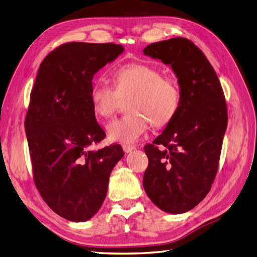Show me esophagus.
<instances>
[{"label":"esophagus","mask_w":257,"mask_h":257,"mask_svg":"<svg viewBox=\"0 0 257 257\" xmlns=\"http://www.w3.org/2000/svg\"><path fill=\"white\" fill-rule=\"evenodd\" d=\"M122 150H123V152L130 153V152H133L134 150H136V148H135L134 146H128V144H123V146H122Z\"/></svg>","instance_id":"1"}]
</instances>
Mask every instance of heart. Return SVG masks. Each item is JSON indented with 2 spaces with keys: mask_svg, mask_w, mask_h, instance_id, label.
I'll return each instance as SVG.
<instances>
[{
  "mask_svg": "<svg viewBox=\"0 0 257 257\" xmlns=\"http://www.w3.org/2000/svg\"><path fill=\"white\" fill-rule=\"evenodd\" d=\"M111 85L95 80L91 85L90 102L94 114L109 118L115 114L121 98L130 97V111L107 124L108 138L114 142L134 143L147 133L149 123L154 127L167 124L180 105V91L172 78L148 64H126L113 74Z\"/></svg>",
  "mask_w": 257,
  "mask_h": 257,
  "instance_id": "b5f03b06",
  "label": "heart"
}]
</instances>
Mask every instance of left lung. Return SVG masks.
<instances>
[{"mask_svg":"<svg viewBox=\"0 0 257 257\" xmlns=\"http://www.w3.org/2000/svg\"><path fill=\"white\" fill-rule=\"evenodd\" d=\"M143 54L169 65L180 91L175 117L144 147L149 166L143 188L164 212L182 214L195 207L214 182L228 121L225 96L212 65L188 39L149 44Z\"/></svg>","mask_w":257,"mask_h":257,"instance_id":"8db88e82","label":"left lung"}]
</instances>
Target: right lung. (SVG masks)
I'll return each instance as SVG.
<instances>
[{"mask_svg":"<svg viewBox=\"0 0 257 257\" xmlns=\"http://www.w3.org/2000/svg\"><path fill=\"white\" fill-rule=\"evenodd\" d=\"M124 49L114 43H65L38 70L25 130L34 180L45 203L63 218L82 222L101 208L119 144L97 151L105 138L90 102L94 74Z\"/></svg>","mask_w":257,"mask_h":257,"instance_id":"add662e5","label":"right lung"}]
</instances>
